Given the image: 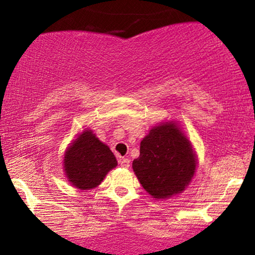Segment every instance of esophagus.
Instances as JSON below:
<instances>
[{
  "instance_id": "esophagus-1",
  "label": "esophagus",
  "mask_w": 255,
  "mask_h": 255,
  "mask_svg": "<svg viewBox=\"0 0 255 255\" xmlns=\"http://www.w3.org/2000/svg\"><path fill=\"white\" fill-rule=\"evenodd\" d=\"M119 164L121 166H124V168H129L130 160L128 159V158L121 157V158H119Z\"/></svg>"
}]
</instances>
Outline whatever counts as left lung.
<instances>
[{"label": "left lung", "instance_id": "8db88e82", "mask_svg": "<svg viewBox=\"0 0 255 255\" xmlns=\"http://www.w3.org/2000/svg\"><path fill=\"white\" fill-rule=\"evenodd\" d=\"M197 158L192 144L175 122L153 127L140 142L133 170L148 194L168 199L183 192L194 176Z\"/></svg>", "mask_w": 255, "mask_h": 255}]
</instances>
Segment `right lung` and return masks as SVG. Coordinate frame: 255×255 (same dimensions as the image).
I'll return each mask as SVG.
<instances>
[{
  "instance_id": "add662e5",
  "label": "right lung",
  "mask_w": 255,
  "mask_h": 255,
  "mask_svg": "<svg viewBox=\"0 0 255 255\" xmlns=\"http://www.w3.org/2000/svg\"><path fill=\"white\" fill-rule=\"evenodd\" d=\"M63 165L69 182L84 191L101 184L118 160L92 130L85 129L67 148Z\"/></svg>"
}]
</instances>
